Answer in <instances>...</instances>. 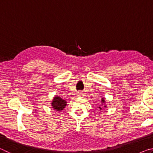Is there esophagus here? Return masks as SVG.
<instances>
[{
	"label": "esophagus",
	"mask_w": 153,
	"mask_h": 153,
	"mask_svg": "<svg viewBox=\"0 0 153 153\" xmlns=\"http://www.w3.org/2000/svg\"><path fill=\"white\" fill-rule=\"evenodd\" d=\"M83 96H84V95H83V93L82 92H77V97H82Z\"/></svg>",
	"instance_id": "34e87169"
}]
</instances>
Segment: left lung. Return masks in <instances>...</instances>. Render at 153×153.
Returning a JSON list of instances; mask_svg holds the SVG:
<instances>
[{
  "instance_id": "1",
  "label": "left lung",
  "mask_w": 153,
  "mask_h": 153,
  "mask_svg": "<svg viewBox=\"0 0 153 153\" xmlns=\"http://www.w3.org/2000/svg\"><path fill=\"white\" fill-rule=\"evenodd\" d=\"M101 102L102 103V104H104V105L105 104V98H102V99H101ZM104 107H105V108L107 107V106H106V105H104ZM98 108H100V110H102V108H103L102 107H100H100H98Z\"/></svg>"
}]
</instances>
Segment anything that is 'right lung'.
Returning <instances> with one entry per match:
<instances>
[{
	"instance_id": "obj_1",
	"label": "right lung",
	"mask_w": 153,
	"mask_h": 153,
	"mask_svg": "<svg viewBox=\"0 0 153 153\" xmlns=\"http://www.w3.org/2000/svg\"><path fill=\"white\" fill-rule=\"evenodd\" d=\"M66 105V100H63V98H61L60 97H59V96L54 97L53 100H52V107L57 111H61L62 110H63V108L65 107Z\"/></svg>"
}]
</instances>
